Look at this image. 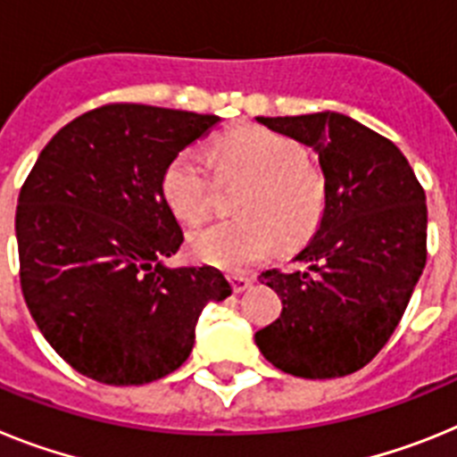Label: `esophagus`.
<instances>
[{
    "instance_id": "1",
    "label": "esophagus",
    "mask_w": 457,
    "mask_h": 457,
    "mask_svg": "<svg viewBox=\"0 0 457 457\" xmlns=\"http://www.w3.org/2000/svg\"><path fill=\"white\" fill-rule=\"evenodd\" d=\"M229 283H232V289L237 295L245 292V289L253 287V278L248 276H229Z\"/></svg>"
}]
</instances>
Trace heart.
Returning a JSON list of instances; mask_svg holds the SVG:
<instances>
[{"mask_svg":"<svg viewBox=\"0 0 457 457\" xmlns=\"http://www.w3.org/2000/svg\"><path fill=\"white\" fill-rule=\"evenodd\" d=\"M220 177H245L239 212L190 237L197 262L229 273L248 271L283 245H299L320 228L327 209L322 172L308 161V149L295 137L248 126L232 130L216 145ZM212 168L200 149H184L162 174V193L186 223H200L213 204Z\"/></svg>","mask_w":457,"mask_h":457,"instance_id":"1","label":"heart"}]
</instances>
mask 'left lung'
Instances as JSON below:
<instances>
[{
	"instance_id": "left-lung-1",
	"label": "left lung",
	"mask_w": 457,
	"mask_h": 457,
	"mask_svg": "<svg viewBox=\"0 0 457 457\" xmlns=\"http://www.w3.org/2000/svg\"><path fill=\"white\" fill-rule=\"evenodd\" d=\"M257 121L317 154L327 209L295 257L308 269L260 276L283 299V312L255 343L289 375H352L391 338L426 267V193L398 146L347 114Z\"/></svg>"
}]
</instances>
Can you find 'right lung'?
Segmentation results:
<instances>
[{
	"instance_id": "right-lung-1",
	"label": "right lung",
	"mask_w": 457,
	"mask_h": 457,
	"mask_svg": "<svg viewBox=\"0 0 457 457\" xmlns=\"http://www.w3.org/2000/svg\"><path fill=\"white\" fill-rule=\"evenodd\" d=\"M218 121L112 103L63 126L31 168L15 212L20 285L47 343L82 375L112 386L170 375L202 308L232 295L218 269L162 264L184 241L162 174Z\"/></svg>"
}]
</instances>
